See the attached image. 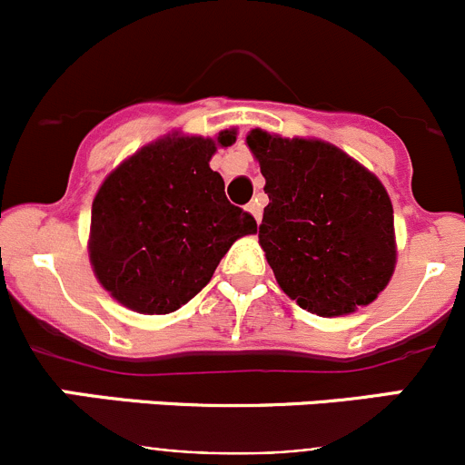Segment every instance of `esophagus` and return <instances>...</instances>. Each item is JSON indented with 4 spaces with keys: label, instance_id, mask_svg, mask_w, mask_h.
I'll return each mask as SVG.
<instances>
[{
    "label": "esophagus",
    "instance_id": "obj_1",
    "mask_svg": "<svg viewBox=\"0 0 465 465\" xmlns=\"http://www.w3.org/2000/svg\"><path fill=\"white\" fill-rule=\"evenodd\" d=\"M247 211H250V213L254 215V218H256V223H261V218H262V206H261L259 200H254V203H250V204H247Z\"/></svg>",
    "mask_w": 465,
    "mask_h": 465
}]
</instances>
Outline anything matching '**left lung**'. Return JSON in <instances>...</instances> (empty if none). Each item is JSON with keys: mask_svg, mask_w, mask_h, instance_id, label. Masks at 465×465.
<instances>
[{"mask_svg": "<svg viewBox=\"0 0 465 465\" xmlns=\"http://www.w3.org/2000/svg\"><path fill=\"white\" fill-rule=\"evenodd\" d=\"M270 204L259 242L290 299L320 317L369 306L396 267L393 206L382 182L335 145L252 130Z\"/></svg>", "mask_w": 465, "mask_h": 465, "instance_id": "8db88e82", "label": "left lung"}]
</instances>
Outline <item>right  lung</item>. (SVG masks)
Segmentation results:
<instances>
[{
    "label": "right lung",
    "instance_id": "right-lung-1",
    "mask_svg": "<svg viewBox=\"0 0 465 465\" xmlns=\"http://www.w3.org/2000/svg\"><path fill=\"white\" fill-rule=\"evenodd\" d=\"M215 139L168 134L116 166L92 204L89 261L103 288L143 315H168L195 297L256 220L224 195L209 162Z\"/></svg>",
    "mask_w": 465,
    "mask_h": 465
}]
</instances>
